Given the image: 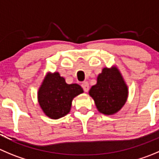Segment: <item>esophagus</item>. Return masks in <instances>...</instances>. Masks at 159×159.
Returning a JSON list of instances; mask_svg holds the SVG:
<instances>
[{"mask_svg": "<svg viewBox=\"0 0 159 159\" xmlns=\"http://www.w3.org/2000/svg\"><path fill=\"white\" fill-rule=\"evenodd\" d=\"M82 87H83V89H84V90L85 92H87L89 90V84L87 82H84L82 84Z\"/></svg>", "mask_w": 159, "mask_h": 159, "instance_id": "esophagus-1", "label": "esophagus"}]
</instances>
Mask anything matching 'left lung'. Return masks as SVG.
I'll return each instance as SVG.
<instances>
[{
	"label": "left lung",
	"instance_id": "1",
	"mask_svg": "<svg viewBox=\"0 0 159 159\" xmlns=\"http://www.w3.org/2000/svg\"><path fill=\"white\" fill-rule=\"evenodd\" d=\"M89 93L94 100L98 111L109 116L119 111L125 105L128 88L117 68H105Z\"/></svg>",
	"mask_w": 159,
	"mask_h": 159
}]
</instances>
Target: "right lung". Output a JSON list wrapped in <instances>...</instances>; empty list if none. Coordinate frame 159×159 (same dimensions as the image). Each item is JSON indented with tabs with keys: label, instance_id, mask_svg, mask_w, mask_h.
<instances>
[{
	"label": "right lung",
	"instance_id": "1",
	"mask_svg": "<svg viewBox=\"0 0 159 159\" xmlns=\"http://www.w3.org/2000/svg\"><path fill=\"white\" fill-rule=\"evenodd\" d=\"M83 92L78 84H66L58 72L48 73L39 89L38 101L46 116L57 119L69 112L72 99Z\"/></svg>",
	"mask_w": 159,
	"mask_h": 159
}]
</instances>
